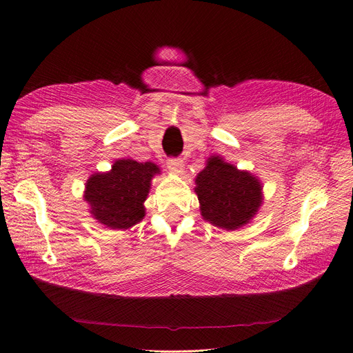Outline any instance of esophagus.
I'll list each match as a JSON object with an SVG mask.
<instances>
[{
  "label": "esophagus",
  "instance_id": "obj_1",
  "mask_svg": "<svg viewBox=\"0 0 353 353\" xmlns=\"http://www.w3.org/2000/svg\"><path fill=\"white\" fill-rule=\"evenodd\" d=\"M167 167L172 173L181 174L183 170H185V163H183V160H180V159H170L167 161Z\"/></svg>",
  "mask_w": 353,
  "mask_h": 353
}]
</instances>
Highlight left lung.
<instances>
[{"label":"left lung","mask_w":353,"mask_h":353,"mask_svg":"<svg viewBox=\"0 0 353 353\" xmlns=\"http://www.w3.org/2000/svg\"><path fill=\"white\" fill-rule=\"evenodd\" d=\"M194 192L203 219L226 231L248 223L263 205L261 181L219 156L208 159L196 176Z\"/></svg>","instance_id":"1"}]
</instances>
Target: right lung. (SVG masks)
<instances>
[{
    "instance_id": "add662e5",
    "label": "right lung",
    "mask_w": 353,
    "mask_h": 353,
    "mask_svg": "<svg viewBox=\"0 0 353 353\" xmlns=\"http://www.w3.org/2000/svg\"><path fill=\"white\" fill-rule=\"evenodd\" d=\"M160 174L154 163L117 160L106 173L92 174L85 186V201L99 223L111 229H128L145 216L144 202L151 179Z\"/></svg>"
}]
</instances>
